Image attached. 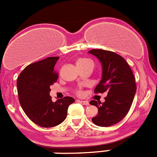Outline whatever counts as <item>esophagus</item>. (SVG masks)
<instances>
[{
    "mask_svg": "<svg viewBox=\"0 0 157 157\" xmlns=\"http://www.w3.org/2000/svg\"><path fill=\"white\" fill-rule=\"evenodd\" d=\"M77 102H80V103L83 104L84 105H89V102L87 101H82V100H77Z\"/></svg>",
    "mask_w": 157,
    "mask_h": 157,
    "instance_id": "obj_1",
    "label": "esophagus"
}]
</instances>
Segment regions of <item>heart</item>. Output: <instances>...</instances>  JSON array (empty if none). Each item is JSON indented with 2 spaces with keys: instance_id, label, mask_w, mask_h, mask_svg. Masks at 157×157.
Masks as SVG:
<instances>
[{
  "instance_id": "heart-1",
  "label": "heart",
  "mask_w": 157,
  "mask_h": 157,
  "mask_svg": "<svg viewBox=\"0 0 157 157\" xmlns=\"http://www.w3.org/2000/svg\"><path fill=\"white\" fill-rule=\"evenodd\" d=\"M88 63H92L90 59H86V58L80 59H78L77 62V67H80V66H83V65H86V64H88ZM78 93H81V90H79Z\"/></svg>"
}]
</instances>
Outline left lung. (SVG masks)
<instances>
[{
  "mask_svg": "<svg viewBox=\"0 0 157 157\" xmlns=\"http://www.w3.org/2000/svg\"><path fill=\"white\" fill-rule=\"evenodd\" d=\"M89 53L95 56L102 65V78L94 93L108 94L104 103L90 101L98 108L92 121L98 126H111L128 114L136 91V79L129 65L118 54L104 49H91Z\"/></svg>",
  "mask_w": 157,
  "mask_h": 157,
  "instance_id": "8db88e82",
  "label": "left lung"
}]
</instances>
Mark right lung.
<instances>
[{
  "instance_id": "obj_1",
  "label": "right lung",
  "mask_w": 157,
  "mask_h": 157,
  "mask_svg": "<svg viewBox=\"0 0 157 157\" xmlns=\"http://www.w3.org/2000/svg\"><path fill=\"white\" fill-rule=\"evenodd\" d=\"M58 56L31 63L19 74L17 80L19 102L29 119L36 125L50 128L65 120L67 109L75 101L71 97L52 101L50 86L58 79L54 67Z\"/></svg>"
}]
</instances>
